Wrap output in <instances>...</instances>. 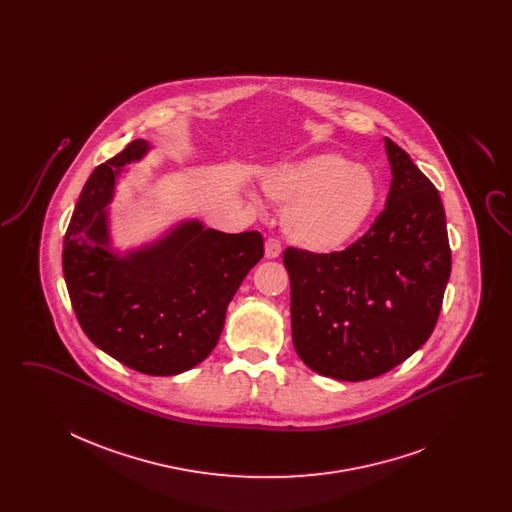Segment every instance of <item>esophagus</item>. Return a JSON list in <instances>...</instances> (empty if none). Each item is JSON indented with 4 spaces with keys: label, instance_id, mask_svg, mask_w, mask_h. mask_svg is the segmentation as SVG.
<instances>
[{
    "label": "esophagus",
    "instance_id": "esophagus-1",
    "mask_svg": "<svg viewBox=\"0 0 512 512\" xmlns=\"http://www.w3.org/2000/svg\"><path fill=\"white\" fill-rule=\"evenodd\" d=\"M280 253H282L280 242L274 240V238H268L267 242H265V257L267 259H278Z\"/></svg>",
    "mask_w": 512,
    "mask_h": 512
}]
</instances>
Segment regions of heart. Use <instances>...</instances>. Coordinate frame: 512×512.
<instances>
[{
    "mask_svg": "<svg viewBox=\"0 0 512 512\" xmlns=\"http://www.w3.org/2000/svg\"><path fill=\"white\" fill-rule=\"evenodd\" d=\"M261 188L272 201L286 203L280 215L284 236L311 253H334L351 244L380 201L376 174L338 153L276 165L263 174Z\"/></svg>",
    "mask_w": 512,
    "mask_h": 512,
    "instance_id": "obj_1",
    "label": "heart"
}]
</instances>
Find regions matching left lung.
<instances>
[{
	"label": "left lung",
	"mask_w": 512,
	"mask_h": 512,
	"mask_svg": "<svg viewBox=\"0 0 512 512\" xmlns=\"http://www.w3.org/2000/svg\"><path fill=\"white\" fill-rule=\"evenodd\" d=\"M386 209L361 240L330 255L288 247L293 347L320 376L363 382L401 365L430 338L451 274L434 184L384 138Z\"/></svg>",
	"instance_id": "8db88e82"
}]
</instances>
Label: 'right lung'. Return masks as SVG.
Segmentation results:
<instances>
[{
  "instance_id": "right-lung-1",
  "label": "right lung",
  "mask_w": 512,
  "mask_h": 512,
  "mask_svg": "<svg viewBox=\"0 0 512 512\" xmlns=\"http://www.w3.org/2000/svg\"><path fill=\"white\" fill-rule=\"evenodd\" d=\"M151 149L134 140L92 172L63 242V274L96 347L149 376H176L215 349L228 303L265 249L257 230L224 234L197 219L126 251L115 247L109 209L124 165Z\"/></svg>"
}]
</instances>
